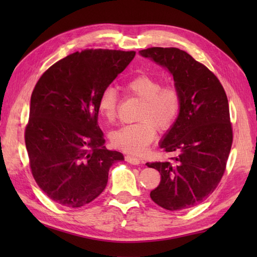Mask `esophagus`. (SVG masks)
<instances>
[{"instance_id":"1","label":"esophagus","mask_w":257,"mask_h":257,"mask_svg":"<svg viewBox=\"0 0 257 257\" xmlns=\"http://www.w3.org/2000/svg\"><path fill=\"white\" fill-rule=\"evenodd\" d=\"M125 161L127 162H129V163H132V165H135V166H138V165H140L141 162V159H139V158H136V157H133V156H129V155H127L125 156Z\"/></svg>"}]
</instances>
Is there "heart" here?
Here are the masks:
<instances>
[{
	"instance_id": "heart-1",
	"label": "heart",
	"mask_w": 257,
	"mask_h": 257,
	"mask_svg": "<svg viewBox=\"0 0 257 257\" xmlns=\"http://www.w3.org/2000/svg\"><path fill=\"white\" fill-rule=\"evenodd\" d=\"M123 89L127 95L141 100L137 111L139 121L114 130L110 141L114 148L138 155L155 139L157 128L165 132L177 121L182 107V95L177 86H162L159 79L149 75H139L128 80ZM117 107L116 90L107 87L98 98V111L107 122H113L117 118Z\"/></svg>"
}]
</instances>
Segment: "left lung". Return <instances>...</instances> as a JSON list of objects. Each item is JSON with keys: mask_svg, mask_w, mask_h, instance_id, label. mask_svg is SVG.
Listing matches in <instances>:
<instances>
[{"mask_svg": "<svg viewBox=\"0 0 257 257\" xmlns=\"http://www.w3.org/2000/svg\"><path fill=\"white\" fill-rule=\"evenodd\" d=\"M140 55L166 67L181 91L177 121L160 143L170 161L147 162L160 172L150 198L163 209L181 211L206 199L225 172L233 143L228 101L220 80L203 64L176 47H150Z\"/></svg>", "mask_w": 257, "mask_h": 257, "instance_id": "left-lung-1", "label": "left lung"}]
</instances>
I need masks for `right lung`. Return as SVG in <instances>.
I'll return each instance as SVG.
<instances>
[{"label": "right lung", "mask_w": 257, "mask_h": 257, "mask_svg": "<svg viewBox=\"0 0 257 257\" xmlns=\"http://www.w3.org/2000/svg\"><path fill=\"white\" fill-rule=\"evenodd\" d=\"M136 52L85 50L58 61L32 92L25 145L38 187L67 207L95 200L113 162L123 155L105 148L97 101Z\"/></svg>", "instance_id": "1"}]
</instances>
